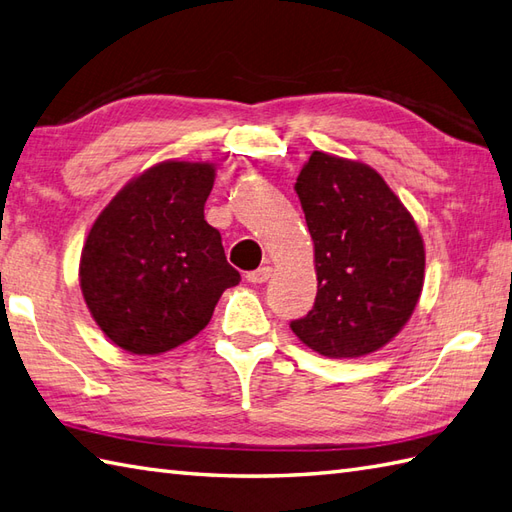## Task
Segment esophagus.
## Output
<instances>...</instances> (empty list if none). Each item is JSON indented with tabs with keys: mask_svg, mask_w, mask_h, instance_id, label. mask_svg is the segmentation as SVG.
<instances>
[{
	"mask_svg": "<svg viewBox=\"0 0 512 512\" xmlns=\"http://www.w3.org/2000/svg\"><path fill=\"white\" fill-rule=\"evenodd\" d=\"M271 271H274V269L265 265V267H260L256 271H249L245 278H247V282H252V285H263V282H267L271 278Z\"/></svg>",
	"mask_w": 512,
	"mask_h": 512,
	"instance_id": "34e87169",
	"label": "esophagus"
}]
</instances>
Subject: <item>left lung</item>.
<instances>
[{"instance_id": "obj_1", "label": "left lung", "mask_w": 512, "mask_h": 512, "mask_svg": "<svg viewBox=\"0 0 512 512\" xmlns=\"http://www.w3.org/2000/svg\"><path fill=\"white\" fill-rule=\"evenodd\" d=\"M295 192L313 238L317 295L291 331L324 357L370 355L416 309L425 282L423 236L368 164L313 151Z\"/></svg>"}]
</instances>
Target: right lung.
<instances>
[{
	"mask_svg": "<svg viewBox=\"0 0 512 512\" xmlns=\"http://www.w3.org/2000/svg\"><path fill=\"white\" fill-rule=\"evenodd\" d=\"M217 168L166 160L133 177L89 230L78 278L100 331L133 355H160L208 326L241 274L203 219Z\"/></svg>",
	"mask_w": 512,
	"mask_h": 512,
	"instance_id": "add662e5",
	"label": "right lung"
}]
</instances>
